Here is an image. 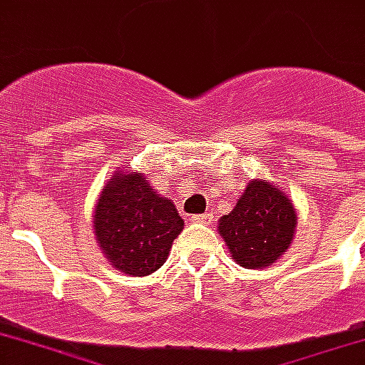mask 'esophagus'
I'll return each instance as SVG.
<instances>
[{
  "instance_id": "1",
  "label": "esophagus",
  "mask_w": 365,
  "mask_h": 365,
  "mask_svg": "<svg viewBox=\"0 0 365 365\" xmlns=\"http://www.w3.org/2000/svg\"><path fill=\"white\" fill-rule=\"evenodd\" d=\"M192 222H193V224H212V215H210V214L193 215Z\"/></svg>"
}]
</instances>
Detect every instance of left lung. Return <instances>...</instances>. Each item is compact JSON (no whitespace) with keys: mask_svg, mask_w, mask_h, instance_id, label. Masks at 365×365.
<instances>
[{"mask_svg":"<svg viewBox=\"0 0 365 365\" xmlns=\"http://www.w3.org/2000/svg\"><path fill=\"white\" fill-rule=\"evenodd\" d=\"M296 224V210L286 193L276 183L254 180L217 225L232 259L245 269H262L284 255Z\"/></svg>","mask_w":365,"mask_h":365,"instance_id":"8db88e82","label":"left lung"}]
</instances>
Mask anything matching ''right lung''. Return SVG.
Returning a JSON list of instances; mask_svg holds the SVG:
<instances>
[{"instance_id": "right-lung-1", "label": "right lung", "mask_w": 365, "mask_h": 365, "mask_svg": "<svg viewBox=\"0 0 365 365\" xmlns=\"http://www.w3.org/2000/svg\"><path fill=\"white\" fill-rule=\"evenodd\" d=\"M93 230L111 266L141 277L163 266L183 220L172 200L151 190L143 173L118 172L96 203Z\"/></svg>"}]
</instances>
